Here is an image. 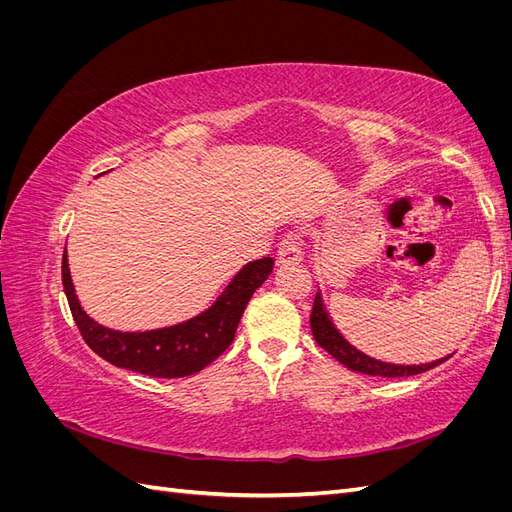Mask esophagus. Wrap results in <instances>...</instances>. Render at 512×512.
<instances>
[{"instance_id": "esophagus-1", "label": "esophagus", "mask_w": 512, "mask_h": 512, "mask_svg": "<svg viewBox=\"0 0 512 512\" xmlns=\"http://www.w3.org/2000/svg\"><path fill=\"white\" fill-rule=\"evenodd\" d=\"M277 260H280L282 265H299V262L303 260V250H301V241L297 235H286L280 241Z\"/></svg>"}]
</instances>
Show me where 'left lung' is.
I'll list each match as a JSON object with an SVG mask.
<instances>
[{"label":"left lung","instance_id":"8db88e82","mask_svg":"<svg viewBox=\"0 0 512 512\" xmlns=\"http://www.w3.org/2000/svg\"><path fill=\"white\" fill-rule=\"evenodd\" d=\"M309 324H312L314 339L324 350H327L331 356H335V359L342 365H346L348 369L361 371V374H367V376H382V378L416 376V374H423V371H427L431 367H438L446 359H451V354H448V356H442V359H438V361L421 363V365H397V363H386V361L374 359V356H369V354L361 352L359 348H354L348 339L337 331V327L327 312V307H324L320 292L314 299Z\"/></svg>","mask_w":512,"mask_h":512}]
</instances>
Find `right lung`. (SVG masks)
I'll use <instances>...</instances> for the list:
<instances>
[{
  "label": "right lung",
  "instance_id": "add662e5",
  "mask_svg": "<svg viewBox=\"0 0 512 512\" xmlns=\"http://www.w3.org/2000/svg\"><path fill=\"white\" fill-rule=\"evenodd\" d=\"M273 258L265 256L232 277L230 284L209 309L198 316L153 331H115L96 322L81 307L72 284L68 254L61 260V282L87 346L102 359L130 371L156 378H183L213 363L235 339L239 320L256 288L265 284L273 271Z\"/></svg>",
  "mask_w": 512,
  "mask_h": 512
}]
</instances>
